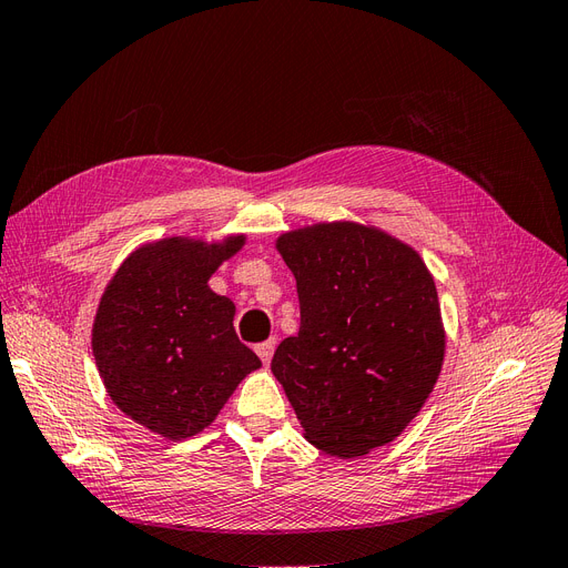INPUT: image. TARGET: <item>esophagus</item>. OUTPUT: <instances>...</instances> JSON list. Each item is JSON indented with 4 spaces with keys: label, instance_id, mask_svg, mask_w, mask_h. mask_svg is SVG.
<instances>
[{
    "label": "esophagus",
    "instance_id": "34e87169",
    "mask_svg": "<svg viewBox=\"0 0 568 568\" xmlns=\"http://www.w3.org/2000/svg\"><path fill=\"white\" fill-rule=\"evenodd\" d=\"M273 349H276V339H266V342H262V344L254 346V352L260 354V358H262V363H264V365H268V363H271Z\"/></svg>",
    "mask_w": 568,
    "mask_h": 568
}]
</instances>
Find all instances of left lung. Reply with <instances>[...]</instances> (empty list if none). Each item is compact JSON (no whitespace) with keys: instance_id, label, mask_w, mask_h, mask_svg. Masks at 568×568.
Instances as JSON below:
<instances>
[{"instance_id":"obj_1","label":"left lung","mask_w":568,"mask_h":568,"mask_svg":"<svg viewBox=\"0 0 568 568\" xmlns=\"http://www.w3.org/2000/svg\"><path fill=\"white\" fill-rule=\"evenodd\" d=\"M276 247L297 281L300 333L278 344L271 371L304 438L337 457L394 442L444 365L442 308L425 262L354 222L290 231Z\"/></svg>"}]
</instances>
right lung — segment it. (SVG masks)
Wrapping results in <instances>:
<instances>
[{"instance_id": "obj_1", "label": "right lung", "mask_w": 568, "mask_h": 568, "mask_svg": "<svg viewBox=\"0 0 568 568\" xmlns=\"http://www.w3.org/2000/svg\"><path fill=\"white\" fill-rule=\"evenodd\" d=\"M243 245L245 235L164 237L134 250L101 297L91 349L105 392L170 442L203 432L262 365L235 335L233 302L207 285Z\"/></svg>"}]
</instances>
